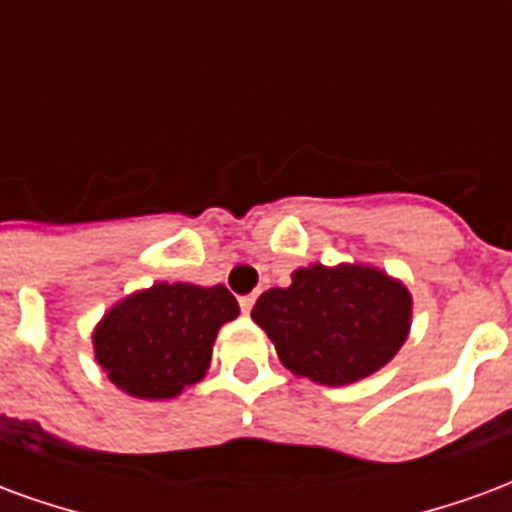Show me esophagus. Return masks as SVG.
Masks as SVG:
<instances>
[{
  "mask_svg": "<svg viewBox=\"0 0 512 512\" xmlns=\"http://www.w3.org/2000/svg\"><path fill=\"white\" fill-rule=\"evenodd\" d=\"M252 307H255V296H241V312H244V315H249V312H252Z\"/></svg>",
  "mask_w": 512,
  "mask_h": 512,
  "instance_id": "obj_1",
  "label": "esophagus"
}]
</instances>
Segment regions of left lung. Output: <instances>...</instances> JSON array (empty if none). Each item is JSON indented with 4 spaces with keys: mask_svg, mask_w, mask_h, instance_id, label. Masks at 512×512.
Here are the masks:
<instances>
[{
    "mask_svg": "<svg viewBox=\"0 0 512 512\" xmlns=\"http://www.w3.org/2000/svg\"><path fill=\"white\" fill-rule=\"evenodd\" d=\"M257 299L252 321L293 376L348 386L389 365L411 332V293L362 263H312Z\"/></svg>",
    "mask_w": 512,
    "mask_h": 512,
    "instance_id": "8db88e82",
    "label": "left lung"
}]
</instances>
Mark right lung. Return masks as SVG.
Here are the masks:
<instances>
[{
  "mask_svg": "<svg viewBox=\"0 0 512 512\" xmlns=\"http://www.w3.org/2000/svg\"><path fill=\"white\" fill-rule=\"evenodd\" d=\"M224 285L156 282L117 301L93 332L95 362L131 397L169 400L205 378L216 334L238 318Z\"/></svg>",
  "mask_w": 512,
  "mask_h": 512,
  "instance_id": "right-lung-1",
  "label": "right lung"
}]
</instances>
